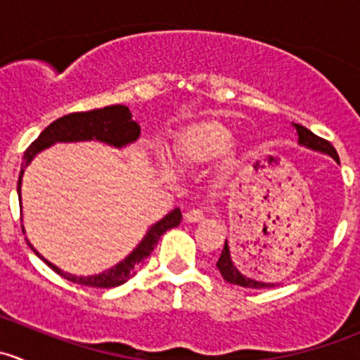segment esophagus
I'll return each instance as SVG.
<instances>
[{
	"label": "esophagus",
	"mask_w": 360,
	"mask_h": 360,
	"mask_svg": "<svg viewBox=\"0 0 360 360\" xmlns=\"http://www.w3.org/2000/svg\"><path fill=\"white\" fill-rule=\"evenodd\" d=\"M203 216H205V214H203L202 209H191L184 214V219H186L188 223H198V221L203 219Z\"/></svg>",
	"instance_id": "34e87169"
}]
</instances>
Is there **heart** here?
<instances>
[{"label": "heart", "instance_id": "b5f03b06", "mask_svg": "<svg viewBox=\"0 0 360 360\" xmlns=\"http://www.w3.org/2000/svg\"><path fill=\"white\" fill-rule=\"evenodd\" d=\"M233 139L235 134L226 125L216 120H205L181 129L174 137L170 153L181 165H200L224 155V165L231 167L237 162V153L230 150ZM158 162L163 172H170L172 163L167 155H160Z\"/></svg>", "mask_w": 360, "mask_h": 360}]
</instances>
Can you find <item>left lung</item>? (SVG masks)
<instances>
[{
  "mask_svg": "<svg viewBox=\"0 0 360 360\" xmlns=\"http://www.w3.org/2000/svg\"><path fill=\"white\" fill-rule=\"evenodd\" d=\"M292 127L296 129V136H297V144L303 148H308L311 151H317V153H324L328 157H331L336 163H340V157H338L336 150L331 146V143H328L322 137L315 136L311 130H308L307 127L297 125V123H292ZM217 270L219 274L223 275V278L230 284L235 285H242V288H252V289H266V288H274L275 284L271 282H264V281H257V278H252L250 275L245 274L240 266L233 261L231 257V250H230V244L228 240H224V248L221 250V256L216 263Z\"/></svg>",
  "mask_w": 360,
  "mask_h": 360,
  "instance_id": "obj_1",
  "label": "left lung"
}]
</instances>
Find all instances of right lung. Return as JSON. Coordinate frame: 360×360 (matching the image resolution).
I'll list each match as a JSON object with an SVG mask.
<instances>
[{"label": "right lung", "mask_w": 360, "mask_h": 360, "mask_svg": "<svg viewBox=\"0 0 360 360\" xmlns=\"http://www.w3.org/2000/svg\"><path fill=\"white\" fill-rule=\"evenodd\" d=\"M141 129L132 118V112L127 106L122 104H115V106H106L103 110H92L85 112H71V115L63 116V118H57L56 122L50 123L45 130L38 136V139L31 144V146L25 150L24 153V163L22 170L19 174V183H17V193H19V200L22 203V197H20V188H22V177L25 169L29 167V163L34 160V157L41 151L49 150L50 146H53L56 143H79V141H101V143L110 144L112 148H122L129 146V144L136 143L137 137H139ZM183 219V214H181L179 207H176L174 210H170L165 217L157 221L155 224H151L148 228L146 235L143 237V240L136 245V249L129 254L127 257H123L120 263H116L115 266L108 268V270L101 271L96 275H72L68 271H63L59 266H56L53 263H50L49 259L41 256L38 250L34 249V245L27 240L29 248L34 250L36 256L39 259L45 261L53 271L60 275V277L68 278L69 282H75L79 285H89V288H103L110 289L116 288V285H122L129 281L130 277H134L137 271V268L141 266L144 259L153 252L155 245L158 244L160 237L165 233L170 228H176L177 224ZM25 233V230L22 228Z\"/></svg>", "instance_id": "add662e5"}]
</instances>
